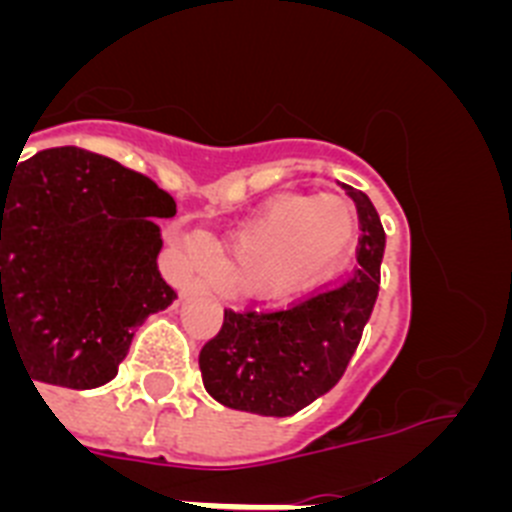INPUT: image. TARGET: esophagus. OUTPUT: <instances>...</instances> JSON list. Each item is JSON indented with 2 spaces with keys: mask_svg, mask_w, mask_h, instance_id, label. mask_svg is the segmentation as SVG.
Here are the masks:
<instances>
[{
  "mask_svg": "<svg viewBox=\"0 0 512 512\" xmlns=\"http://www.w3.org/2000/svg\"><path fill=\"white\" fill-rule=\"evenodd\" d=\"M205 287V284H202V279H192V282L187 284V289H184V292H197V289H202Z\"/></svg>",
  "mask_w": 512,
  "mask_h": 512,
  "instance_id": "obj_1",
  "label": "esophagus"
}]
</instances>
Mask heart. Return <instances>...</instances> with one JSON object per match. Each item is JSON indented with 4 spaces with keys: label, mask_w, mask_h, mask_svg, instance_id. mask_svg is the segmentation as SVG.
<instances>
[{
    "label": "heart",
    "mask_w": 512,
    "mask_h": 512,
    "mask_svg": "<svg viewBox=\"0 0 512 512\" xmlns=\"http://www.w3.org/2000/svg\"><path fill=\"white\" fill-rule=\"evenodd\" d=\"M354 235V207L343 197H287L235 238L215 264V274L225 287L241 292H289L333 269Z\"/></svg>",
    "instance_id": "b5f03b06"
}]
</instances>
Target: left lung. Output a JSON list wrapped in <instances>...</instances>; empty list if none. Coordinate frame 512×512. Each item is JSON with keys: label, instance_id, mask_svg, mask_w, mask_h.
I'll use <instances>...</instances> for the list:
<instances>
[{"label": "left lung", "instance_id": "8db88e82", "mask_svg": "<svg viewBox=\"0 0 512 512\" xmlns=\"http://www.w3.org/2000/svg\"><path fill=\"white\" fill-rule=\"evenodd\" d=\"M359 215V246L351 274L271 310H230L202 346L205 390L233 410L295 415L346 372L379 295L384 228L372 200L343 184Z\"/></svg>", "mask_w": 512, "mask_h": 512}]
</instances>
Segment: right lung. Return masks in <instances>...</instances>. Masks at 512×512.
Segmentation results:
<instances>
[{"instance_id": "obj_1", "label": "right lung", "mask_w": 512, "mask_h": 512, "mask_svg": "<svg viewBox=\"0 0 512 512\" xmlns=\"http://www.w3.org/2000/svg\"><path fill=\"white\" fill-rule=\"evenodd\" d=\"M174 212L146 174L76 146L0 169V348L15 343L33 384L115 377L135 328L176 300L153 220Z\"/></svg>"}]
</instances>
